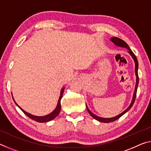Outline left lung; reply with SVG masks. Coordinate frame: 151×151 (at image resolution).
I'll return each mask as SVG.
<instances>
[{"label": "left lung", "mask_w": 151, "mask_h": 151, "mask_svg": "<svg viewBox=\"0 0 151 151\" xmlns=\"http://www.w3.org/2000/svg\"><path fill=\"white\" fill-rule=\"evenodd\" d=\"M111 40L112 42H113L114 44L117 46H119V47H124L127 48L129 51L128 52H129V54L132 56V57L133 58V59L134 60V63H135V73H136V76H137V83H136V86H135V90L134 92V94H133V99H132V103L130 104V106L128 107V108L125 110L124 112H122L121 114H119L118 116H116L115 117H112V118H109V119H106V118H102V117H99V116H97L95 114H94L93 112L90 111V110L88 109V108L86 106V109H87V111L88 112V113L91 114V116H93L94 119L97 120V121H100V122H113L114 121H116V120L119 119L120 117L122 116L124 114L126 113L127 111H129L130 109H131V107L133 105V104L134 103V101H135V99H136V96H137V87H138V85H139V75H138V66H139V63H138V60L136 57V56L134 54L133 52H132V51L131 50V48H129V46L127 44L126 42H125L124 40H122V39H119V38H117V37H112L111 39Z\"/></svg>", "instance_id": "1"}]
</instances>
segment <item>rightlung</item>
I'll return each mask as SVG.
<instances>
[{
  "mask_svg": "<svg viewBox=\"0 0 151 151\" xmlns=\"http://www.w3.org/2000/svg\"><path fill=\"white\" fill-rule=\"evenodd\" d=\"M63 92H64V88L62 89V91H61V93H60V98L58 99V104H57V106L56 107V109H55L54 111H52L51 112L50 114H48V115H46V116H34V115H32V114H30L29 113H28L26 111H24V110H22L20 107L17 105V104L14 103L15 104H17V105L19 107V108L21 109V111L24 112V113L26 114L27 116H28L29 117L30 119H31L32 120H34V121H37V122H48V121H50L51 120L54 119L56 116L57 115H58V114H59V112L60 111V109H61V104H60V101H61V99H62L63 97ZM14 100V99H13Z\"/></svg>",
  "mask_w": 151,
  "mask_h": 151,
  "instance_id": "right-lung-1",
  "label": "right lung"
}]
</instances>
